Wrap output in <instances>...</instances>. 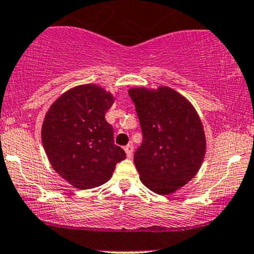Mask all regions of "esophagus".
<instances>
[{
    "label": "esophagus",
    "mask_w": 254,
    "mask_h": 254,
    "mask_svg": "<svg viewBox=\"0 0 254 254\" xmlns=\"http://www.w3.org/2000/svg\"><path fill=\"white\" fill-rule=\"evenodd\" d=\"M125 153H127V158H131L132 155V152H133V146L131 143H129L127 146H125Z\"/></svg>",
    "instance_id": "34e87169"
}]
</instances>
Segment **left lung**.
<instances>
[{"instance_id": "left-lung-1", "label": "left lung", "mask_w": 254, "mask_h": 254, "mask_svg": "<svg viewBox=\"0 0 254 254\" xmlns=\"http://www.w3.org/2000/svg\"><path fill=\"white\" fill-rule=\"evenodd\" d=\"M129 96L143 136L133 154L141 182L157 194L174 193L201 166L206 150L201 121L190 102L168 86L132 88Z\"/></svg>"}]
</instances>
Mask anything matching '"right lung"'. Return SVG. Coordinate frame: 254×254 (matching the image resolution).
I'll return each mask as SVG.
<instances>
[{
    "label": "right lung",
    "mask_w": 254,
    "mask_h": 254,
    "mask_svg": "<svg viewBox=\"0 0 254 254\" xmlns=\"http://www.w3.org/2000/svg\"><path fill=\"white\" fill-rule=\"evenodd\" d=\"M113 96L101 86L69 89L50 106L42 125V142L53 169L69 185L90 189L107 182L117 163L127 158L114 144L105 114Z\"/></svg>",
    "instance_id": "obj_1"
}]
</instances>
